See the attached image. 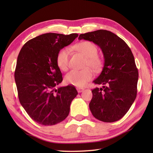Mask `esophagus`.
Here are the masks:
<instances>
[{
  "mask_svg": "<svg viewBox=\"0 0 153 153\" xmlns=\"http://www.w3.org/2000/svg\"><path fill=\"white\" fill-rule=\"evenodd\" d=\"M77 92H78L79 93V92H82L83 90H84V88H77Z\"/></svg>",
  "mask_w": 153,
  "mask_h": 153,
  "instance_id": "esophagus-1",
  "label": "esophagus"
}]
</instances>
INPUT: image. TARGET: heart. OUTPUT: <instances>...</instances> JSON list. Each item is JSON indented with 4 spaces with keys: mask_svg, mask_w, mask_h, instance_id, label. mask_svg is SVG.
I'll list each match as a JSON object with an SVG mask.
<instances>
[{
    "mask_svg": "<svg viewBox=\"0 0 153 153\" xmlns=\"http://www.w3.org/2000/svg\"><path fill=\"white\" fill-rule=\"evenodd\" d=\"M74 48L86 56L85 67L87 68L83 70H72L65 77V81L68 84L74 85L77 87L84 86L86 83L93 77V72L99 71L102 66V59L97 55L98 48L94 43L90 41H82L76 44ZM70 50L68 47L61 48L58 52L56 57V65L62 71H66L69 67V60Z\"/></svg>",
    "mask_w": 153,
    "mask_h": 153,
    "instance_id": "obj_1",
    "label": "heart"
}]
</instances>
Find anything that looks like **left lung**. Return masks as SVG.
Instances as JSON below:
<instances>
[{"mask_svg":"<svg viewBox=\"0 0 153 153\" xmlns=\"http://www.w3.org/2000/svg\"><path fill=\"white\" fill-rule=\"evenodd\" d=\"M78 39L97 45L105 59L102 71L94 80V84L103 86L92 90L90 111L103 122L120 120L129 111L137 95L138 71L131 51L125 41L107 30L82 33Z\"/></svg>","mask_w":153,"mask_h":153,"instance_id":"1","label":"left lung"}]
</instances>
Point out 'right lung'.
Wrapping results in <instances>:
<instances>
[{
	"label": "right lung",
	"mask_w": 153,
	"mask_h": 153,
	"mask_svg": "<svg viewBox=\"0 0 153 153\" xmlns=\"http://www.w3.org/2000/svg\"><path fill=\"white\" fill-rule=\"evenodd\" d=\"M77 36V33L40 35L27 41L18 55L15 80L19 102L30 117L41 125L53 126L63 121L77 94L72 86L55 88L63 81L56 55Z\"/></svg>",
	"instance_id": "right-lung-1"
}]
</instances>
